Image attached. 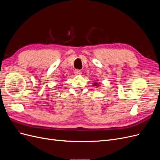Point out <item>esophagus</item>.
Masks as SVG:
<instances>
[{
    "label": "esophagus",
    "mask_w": 160,
    "mask_h": 160,
    "mask_svg": "<svg viewBox=\"0 0 160 160\" xmlns=\"http://www.w3.org/2000/svg\"><path fill=\"white\" fill-rule=\"evenodd\" d=\"M74 73L75 75H81L82 73V71L81 70H79V69H75L74 71Z\"/></svg>",
    "instance_id": "esophagus-1"
}]
</instances>
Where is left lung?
Returning <instances> with one entry per match:
<instances>
[{"instance_id":"1","label":"left lung","mask_w":160,"mask_h":160,"mask_svg":"<svg viewBox=\"0 0 160 160\" xmlns=\"http://www.w3.org/2000/svg\"><path fill=\"white\" fill-rule=\"evenodd\" d=\"M93 86H97V87H98V86H99V85L97 84V83H94V84H93Z\"/></svg>"}]
</instances>
